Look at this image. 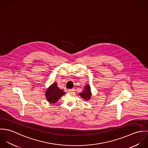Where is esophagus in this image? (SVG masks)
Returning a JSON list of instances; mask_svg holds the SVG:
<instances>
[{
    "label": "esophagus",
    "instance_id": "1",
    "mask_svg": "<svg viewBox=\"0 0 148 148\" xmlns=\"http://www.w3.org/2000/svg\"><path fill=\"white\" fill-rule=\"evenodd\" d=\"M68 92H72V93H73V92H75V89H69V90H68Z\"/></svg>",
    "mask_w": 148,
    "mask_h": 148
}]
</instances>
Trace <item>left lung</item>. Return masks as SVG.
<instances>
[{
	"instance_id": "left-lung-1",
	"label": "left lung",
	"mask_w": 148,
	"mask_h": 148,
	"mask_svg": "<svg viewBox=\"0 0 148 148\" xmlns=\"http://www.w3.org/2000/svg\"><path fill=\"white\" fill-rule=\"evenodd\" d=\"M80 95L83 99H84L85 100L88 101L90 100L92 93L89 85L87 84L85 86L84 90L82 93H80Z\"/></svg>"
}]
</instances>
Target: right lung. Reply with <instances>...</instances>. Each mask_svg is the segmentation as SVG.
<instances>
[{
    "instance_id": "obj_1",
    "label": "right lung",
    "mask_w": 148,
    "mask_h": 148,
    "mask_svg": "<svg viewBox=\"0 0 148 148\" xmlns=\"http://www.w3.org/2000/svg\"><path fill=\"white\" fill-rule=\"evenodd\" d=\"M65 94L63 89H60L56 83H53L46 90L45 95L47 101L51 104L56 103L59 99Z\"/></svg>"
}]
</instances>
